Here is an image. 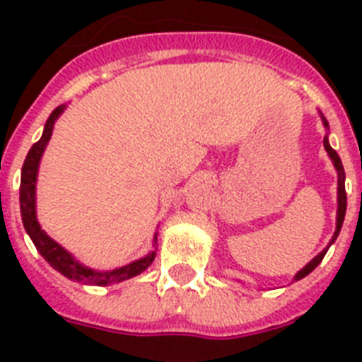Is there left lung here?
<instances>
[{
	"label": "left lung",
	"mask_w": 362,
	"mask_h": 362,
	"mask_svg": "<svg viewBox=\"0 0 362 362\" xmlns=\"http://www.w3.org/2000/svg\"><path fill=\"white\" fill-rule=\"evenodd\" d=\"M321 122H323V125H325V129H329V122L325 120V116L321 115ZM323 146H325L327 153H329V158H331L332 165H334V169H337V175H338V209H337V231H334V235H332L331 242L327 244V247L323 250V252H320L317 255H315L312 261H310L308 264H304L303 269L298 270L297 274H295V278L293 280L298 281L303 280L304 276H308L312 270L317 267V264L323 261V257H325L327 250L334 244V240L338 238V235H340V229H342V223H344V218H346V206H348V197H346V173H344V165L342 161H340V156L337 153V150H332V146L329 144V133L325 135V139H323Z\"/></svg>",
	"instance_id": "left-lung-1"
}]
</instances>
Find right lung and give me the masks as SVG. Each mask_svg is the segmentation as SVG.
<instances>
[{
    "mask_svg": "<svg viewBox=\"0 0 362 362\" xmlns=\"http://www.w3.org/2000/svg\"><path fill=\"white\" fill-rule=\"evenodd\" d=\"M65 107L67 105H59L58 109H54L52 115L48 116L41 139L30 148L24 165H22V176H20V214H22V223H24V229L30 235L31 242L35 244L37 252L47 259V263L52 269L58 270L59 274H64L65 278L78 281V284H86V286H112V284H120V281L129 280L133 276H139L152 264V261L156 259V252H158V247H156L158 246V231L153 235V250L148 252L144 257L131 261V263L118 267V269L95 270L86 267V264H82L81 261H76L64 246H59L54 238L48 237L47 233L41 229V226H39V220H37V173H39V165H41L45 148H47L48 141L52 136L54 124L62 116Z\"/></svg>",
    "mask_w": 362,
    "mask_h": 362,
    "instance_id": "1",
    "label": "right lung"
}]
</instances>
